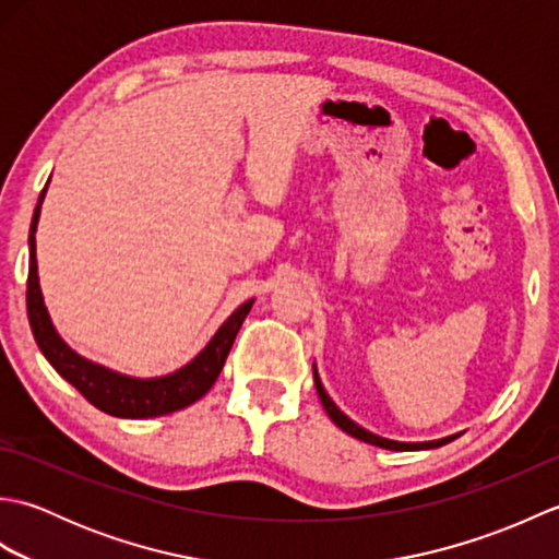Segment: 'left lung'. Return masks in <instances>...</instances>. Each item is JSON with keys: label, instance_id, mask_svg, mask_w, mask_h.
Here are the masks:
<instances>
[{"label": "left lung", "instance_id": "obj_1", "mask_svg": "<svg viewBox=\"0 0 559 559\" xmlns=\"http://www.w3.org/2000/svg\"><path fill=\"white\" fill-rule=\"evenodd\" d=\"M312 370H314V386H317V394H319V401H322V406H324V411L329 413V418L334 420L343 432H348L350 437H355V439H360V442H367V444H374V447H382V449H391V451H423V449H437V447H444V444H449L451 439L454 437H444V439H435V442H396V439H386V437H379V435H374V432H370V430H365V427H360L358 423L355 420H350L346 413H343L336 403H334V399H331L329 394H326V389H324V384H322V379H319V372H317V365H312Z\"/></svg>", "mask_w": 559, "mask_h": 559}]
</instances>
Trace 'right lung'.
<instances>
[{"instance_id":"obj_1","label":"right lung","mask_w":559,"mask_h":559,"mask_svg":"<svg viewBox=\"0 0 559 559\" xmlns=\"http://www.w3.org/2000/svg\"><path fill=\"white\" fill-rule=\"evenodd\" d=\"M50 185V180H47ZM47 185L38 197V204L33 211L31 233H28V322L33 329L35 343L43 350L45 360L62 374L67 382L79 389L86 401L100 408L103 413L115 415V418H158L180 408L192 406L216 382L225 358L233 348V341L240 331L245 317L252 310L254 300L242 302L237 310L225 319L223 326L213 334L197 358L189 360L180 370L163 377H132L122 374L110 367L83 358L74 348L67 346V341L57 334L45 307V298L38 278V259H35V230H38L40 206L47 194Z\"/></svg>"}]
</instances>
